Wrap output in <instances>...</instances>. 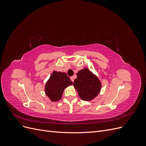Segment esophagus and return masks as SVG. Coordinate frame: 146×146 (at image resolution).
Listing matches in <instances>:
<instances>
[{
    "mask_svg": "<svg viewBox=\"0 0 146 146\" xmlns=\"http://www.w3.org/2000/svg\"><path fill=\"white\" fill-rule=\"evenodd\" d=\"M70 80L72 81V82H74V76L70 77Z\"/></svg>",
    "mask_w": 146,
    "mask_h": 146,
    "instance_id": "34e87169",
    "label": "esophagus"
}]
</instances>
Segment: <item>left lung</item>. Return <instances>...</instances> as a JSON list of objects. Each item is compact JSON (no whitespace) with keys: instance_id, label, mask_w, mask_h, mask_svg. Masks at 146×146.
Instances as JSON below:
<instances>
[{"instance_id":"1","label":"left lung","mask_w":146,"mask_h":146,"mask_svg":"<svg viewBox=\"0 0 146 146\" xmlns=\"http://www.w3.org/2000/svg\"><path fill=\"white\" fill-rule=\"evenodd\" d=\"M77 76L73 85L79 96L84 100H91L100 92L101 84L99 79L86 68L79 70Z\"/></svg>"}]
</instances>
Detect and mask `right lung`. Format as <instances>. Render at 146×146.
<instances>
[{
	"mask_svg": "<svg viewBox=\"0 0 146 146\" xmlns=\"http://www.w3.org/2000/svg\"><path fill=\"white\" fill-rule=\"evenodd\" d=\"M72 85V82L64 72L54 71L45 86L46 95L52 102L61 99L65 88Z\"/></svg>",
	"mask_w": 146,
	"mask_h": 146,
	"instance_id": "right-lung-1",
	"label": "right lung"
}]
</instances>
